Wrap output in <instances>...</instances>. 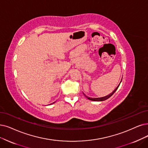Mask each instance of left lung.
<instances>
[{
    "label": "left lung",
    "instance_id": "obj_1",
    "mask_svg": "<svg viewBox=\"0 0 148 148\" xmlns=\"http://www.w3.org/2000/svg\"><path fill=\"white\" fill-rule=\"evenodd\" d=\"M121 81H122V79H121V81H120V84H119V86H118L116 87L115 89L113 92H112L111 93H110L109 95H108L106 96V97H101V98H90V97H87L85 94H84V95L85 97H86L87 99H90V100H92V101H104V100H106L107 99L109 98L112 95H113V94L116 92V90L118 89V88H119V86H120V83H121Z\"/></svg>",
    "mask_w": 148,
    "mask_h": 148
}]
</instances>
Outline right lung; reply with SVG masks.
I'll return each instance as SVG.
<instances>
[{
  "mask_svg": "<svg viewBox=\"0 0 148 148\" xmlns=\"http://www.w3.org/2000/svg\"><path fill=\"white\" fill-rule=\"evenodd\" d=\"M55 102H54V103H51V104H53V103H55Z\"/></svg>",
  "mask_w": 148,
  "mask_h": 148,
  "instance_id": "add662e5",
  "label": "right lung"
}]
</instances>
